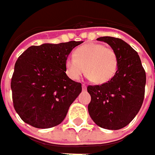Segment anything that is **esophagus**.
Here are the masks:
<instances>
[{"label": "esophagus", "mask_w": 155, "mask_h": 155, "mask_svg": "<svg viewBox=\"0 0 155 155\" xmlns=\"http://www.w3.org/2000/svg\"><path fill=\"white\" fill-rule=\"evenodd\" d=\"M82 89H83V91H85L87 89L86 85H85V84H83V85H82Z\"/></svg>", "instance_id": "1"}]
</instances>
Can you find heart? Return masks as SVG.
Masks as SVG:
<instances>
[{
	"label": "heart",
	"instance_id": "obj_1",
	"mask_svg": "<svg viewBox=\"0 0 155 155\" xmlns=\"http://www.w3.org/2000/svg\"><path fill=\"white\" fill-rule=\"evenodd\" d=\"M73 56L64 61L65 73L71 80H78L86 71L88 78L98 84L111 80L118 69V58L112 48L101 44L81 45Z\"/></svg>",
	"mask_w": 155,
	"mask_h": 155
}]
</instances>
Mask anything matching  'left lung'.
Returning <instances> with one entry per match:
<instances>
[{
  "label": "left lung",
  "mask_w": 155,
  "mask_h": 155,
  "mask_svg": "<svg viewBox=\"0 0 155 155\" xmlns=\"http://www.w3.org/2000/svg\"><path fill=\"white\" fill-rule=\"evenodd\" d=\"M109 44L118 58V69L114 78L101 85H89L91 97L89 114L97 126L117 130L134 119L143 103L146 72L138 53L123 41L114 37H100Z\"/></svg>",
  "instance_id": "obj_1"
}]
</instances>
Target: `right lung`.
I'll return each mask as SVG.
<instances>
[{"instance_id": "add662e5", "label": "right lung", "mask_w": 155, "mask_h": 155, "mask_svg": "<svg viewBox=\"0 0 155 155\" xmlns=\"http://www.w3.org/2000/svg\"><path fill=\"white\" fill-rule=\"evenodd\" d=\"M83 41L28 47L15 63L11 80L13 103L21 120L38 128L60 124L82 84L69 78L64 61Z\"/></svg>"}]
</instances>
